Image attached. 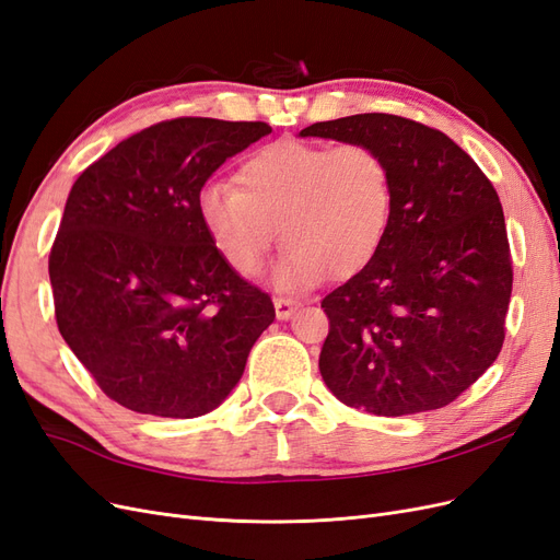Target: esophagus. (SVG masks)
<instances>
[{
    "label": "esophagus",
    "instance_id": "esophagus-1",
    "mask_svg": "<svg viewBox=\"0 0 560 560\" xmlns=\"http://www.w3.org/2000/svg\"><path fill=\"white\" fill-rule=\"evenodd\" d=\"M273 306H276V317H278V319H290V317L294 315V311L299 308V303H296L294 299L280 296V299L273 301Z\"/></svg>",
    "mask_w": 560,
    "mask_h": 560
}]
</instances>
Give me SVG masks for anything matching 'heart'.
Wrapping results in <instances>:
<instances>
[{
	"instance_id": "heart-1",
	"label": "heart",
	"mask_w": 560,
	"mask_h": 560,
	"mask_svg": "<svg viewBox=\"0 0 560 560\" xmlns=\"http://www.w3.org/2000/svg\"><path fill=\"white\" fill-rule=\"evenodd\" d=\"M238 186H202L196 210L214 252L238 276H254L278 238L287 249L273 270L280 290H303L327 276L350 278L376 257L395 210L393 167L364 142L278 140L249 154Z\"/></svg>"
}]
</instances>
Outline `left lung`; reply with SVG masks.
<instances>
[{
	"label": "left lung",
	"mask_w": 560,
	"mask_h": 560,
	"mask_svg": "<svg viewBox=\"0 0 560 560\" xmlns=\"http://www.w3.org/2000/svg\"><path fill=\"white\" fill-rule=\"evenodd\" d=\"M299 138L376 147L395 179L378 254L322 299V381L338 401L376 416L442 409L504 341L512 264L493 184L448 135L411 118L354 114Z\"/></svg>",
	"instance_id": "8db88e82"
}]
</instances>
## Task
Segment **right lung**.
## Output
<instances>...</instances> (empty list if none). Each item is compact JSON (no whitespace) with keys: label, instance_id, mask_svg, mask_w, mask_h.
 Returning a JSON list of instances; mask_svg holds the SVG:
<instances>
[{"label":"right lung","instance_id":"add662e5","mask_svg":"<svg viewBox=\"0 0 560 560\" xmlns=\"http://www.w3.org/2000/svg\"><path fill=\"white\" fill-rule=\"evenodd\" d=\"M261 121L173 118L118 142L74 182L48 257L65 343L130 411L196 418L238 385L273 301L214 252L196 200Z\"/></svg>","mask_w":560,"mask_h":560}]
</instances>
